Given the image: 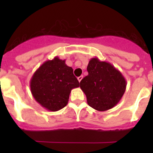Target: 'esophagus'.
Returning <instances> with one entry per match:
<instances>
[{"label":"esophagus","mask_w":153,"mask_h":153,"mask_svg":"<svg viewBox=\"0 0 153 153\" xmlns=\"http://www.w3.org/2000/svg\"><path fill=\"white\" fill-rule=\"evenodd\" d=\"M82 78H83V76H82V75H81V76L78 77V81H79V82H81V80H82Z\"/></svg>","instance_id":"1"}]
</instances>
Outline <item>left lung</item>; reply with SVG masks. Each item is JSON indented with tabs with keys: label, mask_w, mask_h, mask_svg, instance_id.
I'll use <instances>...</instances> for the list:
<instances>
[{
	"label": "left lung",
	"mask_w": 153,
	"mask_h": 153,
	"mask_svg": "<svg viewBox=\"0 0 153 153\" xmlns=\"http://www.w3.org/2000/svg\"><path fill=\"white\" fill-rule=\"evenodd\" d=\"M88 75L80 82L88 105L98 111L116 106L124 95L126 81L122 73L110 63L92 58L87 66Z\"/></svg>",
	"instance_id": "left-lung-1"
}]
</instances>
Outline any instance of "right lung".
I'll list each match as a JSON object with an SVG mask.
<instances>
[{
	"label": "right lung",
	"instance_id": "obj_1",
	"mask_svg": "<svg viewBox=\"0 0 153 153\" xmlns=\"http://www.w3.org/2000/svg\"><path fill=\"white\" fill-rule=\"evenodd\" d=\"M65 61L58 56L48 60L35 71L30 80L31 92L35 101L52 112L67 106L71 90L79 86L73 69Z\"/></svg>",
	"mask_w": 153,
	"mask_h": 153
}]
</instances>
